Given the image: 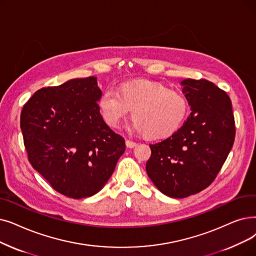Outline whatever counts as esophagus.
Segmentation results:
<instances>
[{"label": "esophagus", "mask_w": 256, "mask_h": 256, "mask_svg": "<svg viewBox=\"0 0 256 256\" xmlns=\"http://www.w3.org/2000/svg\"><path fill=\"white\" fill-rule=\"evenodd\" d=\"M126 146L128 148H134L137 146V143L134 142V141L126 140Z\"/></svg>", "instance_id": "34e87169"}]
</instances>
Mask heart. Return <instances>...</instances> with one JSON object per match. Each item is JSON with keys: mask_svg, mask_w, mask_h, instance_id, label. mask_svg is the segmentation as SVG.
<instances>
[{"mask_svg": "<svg viewBox=\"0 0 256 256\" xmlns=\"http://www.w3.org/2000/svg\"><path fill=\"white\" fill-rule=\"evenodd\" d=\"M98 106L104 120L112 128H118L132 110V128L150 138L174 134L187 114V102L182 94L148 80L124 82L119 92L108 88Z\"/></svg>", "mask_w": 256, "mask_h": 256, "instance_id": "obj_1", "label": "heart"}]
</instances>
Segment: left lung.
I'll use <instances>...</instances> for the list:
<instances>
[{
	"mask_svg": "<svg viewBox=\"0 0 256 256\" xmlns=\"http://www.w3.org/2000/svg\"><path fill=\"white\" fill-rule=\"evenodd\" d=\"M192 113L168 139L150 144L146 172L165 196L182 198L205 190L226 161L236 137L229 96L206 80H184Z\"/></svg>",
	"mask_w": 256,
	"mask_h": 256,
	"instance_id": "left-lung-1",
	"label": "left lung"
}]
</instances>
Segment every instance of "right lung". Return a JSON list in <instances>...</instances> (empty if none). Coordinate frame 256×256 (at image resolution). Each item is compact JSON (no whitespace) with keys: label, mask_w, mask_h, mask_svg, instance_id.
Instances as JSON below:
<instances>
[{"label":"right lung","mask_w":256,"mask_h":256,"mask_svg":"<svg viewBox=\"0 0 256 256\" xmlns=\"http://www.w3.org/2000/svg\"><path fill=\"white\" fill-rule=\"evenodd\" d=\"M94 76L42 88L20 113L32 168L53 190L72 198L92 196L106 185L126 150L124 139L106 124Z\"/></svg>","instance_id":"1"}]
</instances>
